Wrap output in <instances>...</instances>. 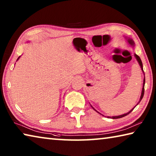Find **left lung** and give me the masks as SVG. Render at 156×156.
Listing matches in <instances>:
<instances>
[{"mask_svg": "<svg viewBox=\"0 0 156 156\" xmlns=\"http://www.w3.org/2000/svg\"><path fill=\"white\" fill-rule=\"evenodd\" d=\"M128 43L131 44V45H132V46H134V42H133V41L132 40V39H131V38H129L128 39ZM135 56H136V59H137V60H138V62H139V65H140V67H141V69H142V70L143 71V67H142V61H141V59H140V58L138 55L137 54H135ZM143 72H144V71H143ZM144 84H145V78H144V82H143V87H142V94H141V96H140V101H139V102H140V100L142 99V98H143V96H144ZM138 102V103H139ZM137 104V105H138ZM94 109V108H93ZM95 110V109H94ZM133 110V109H131L130 112H129L128 113H125V114H123V115H118V116H113V117H108V118H113V119H117V118H122V117H124V116H126V115H127L128 114H129V113H130Z\"/></svg>", "mask_w": 156, "mask_h": 156, "instance_id": "obj_1", "label": "left lung"}]
</instances>
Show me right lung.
Instances as JSON below:
<instances>
[{"mask_svg": "<svg viewBox=\"0 0 156 156\" xmlns=\"http://www.w3.org/2000/svg\"><path fill=\"white\" fill-rule=\"evenodd\" d=\"M20 58V57H18V58Z\"/></svg>", "mask_w": 156, "mask_h": 156, "instance_id": "1", "label": "right lung"}]
</instances>
